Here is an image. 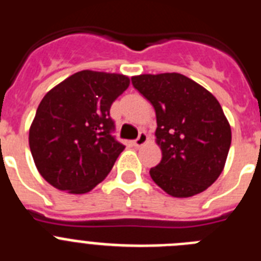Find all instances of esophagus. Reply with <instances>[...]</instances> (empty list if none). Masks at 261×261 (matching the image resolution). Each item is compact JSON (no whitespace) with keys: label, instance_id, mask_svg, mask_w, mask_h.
Returning <instances> with one entry per match:
<instances>
[{"label":"esophagus","instance_id":"obj_1","mask_svg":"<svg viewBox=\"0 0 261 261\" xmlns=\"http://www.w3.org/2000/svg\"><path fill=\"white\" fill-rule=\"evenodd\" d=\"M147 142V135L145 132H141L140 135H138V137L136 138L135 141L132 142V145L135 147H140L142 146V145H145Z\"/></svg>","mask_w":261,"mask_h":261}]
</instances>
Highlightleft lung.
Here are the masks:
<instances>
[{
    "label": "left lung",
    "instance_id": "8db88e82",
    "mask_svg": "<svg viewBox=\"0 0 261 261\" xmlns=\"http://www.w3.org/2000/svg\"><path fill=\"white\" fill-rule=\"evenodd\" d=\"M132 84L155 110L162 159L150 168L154 183L174 197L206 190L222 172L231 144L218 100L179 73L136 75Z\"/></svg>",
    "mask_w": 261,
    "mask_h": 261
}]
</instances>
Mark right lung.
Segmentation results:
<instances>
[{
	"mask_svg": "<svg viewBox=\"0 0 261 261\" xmlns=\"http://www.w3.org/2000/svg\"><path fill=\"white\" fill-rule=\"evenodd\" d=\"M123 74L82 70L41 99L30 128L38 171L60 191L81 195L110 174L124 145L112 135V103L128 89Z\"/></svg>",
	"mask_w": 261,
	"mask_h": 261,
	"instance_id": "right-lung-1",
	"label": "right lung"
}]
</instances>
